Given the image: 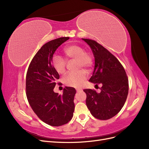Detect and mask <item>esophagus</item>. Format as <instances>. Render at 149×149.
<instances>
[{"label": "esophagus", "mask_w": 149, "mask_h": 149, "mask_svg": "<svg viewBox=\"0 0 149 149\" xmlns=\"http://www.w3.org/2000/svg\"><path fill=\"white\" fill-rule=\"evenodd\" d=\"M76 91H77V92H79L81 91H82V89L81 88H76Z\"/></svg>", "instance_id": "34e87169"}]
</instances>
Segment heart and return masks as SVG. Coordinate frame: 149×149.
I'll use <instances>...</instances> for the list:
<instances>
[{"label": "heart", "mask_w": 149, "mask_h": 149, "mask_svg": "<svg viewBox=\"0 0 149 149\" xmlns=\"http://www.w3.org/2000/svg\"><path fill=\"white\" fill-rule=\"evenodd\" d=\"M63 52L66 60L76 59V68H83L89 70L93 66L94 57L92 54L84 51V48L79 45L73 44L65 47ZM52 63L54 70L58 74H63L66 71V61L63 58L54 55L52 59ZM87 78V74L84 70H79L72 72L65 75L63 77V82L68 86L78 88L81 86Z\"/></svg>", "instance_id": "heart-1"}]
</instances>
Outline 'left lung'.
I'll return each instance as SVG.
<instances>
[{"label":"left lung","instance_id":"1","mask_svg":"<svg viewBox=\"0 0 149 149\" xmlns=\"http://www.w3.org/2000/svg\"><path fill=\"white\" fill-rule=\"evenodd\" d=\"M91 47L95 60L93 75L89 81L101 84V93L85 89L86 103L91 114L98 119L107 120L116 116L125 102L129 81L123 66L117 58L95 40L82 38Z\"/></svg>","mask_w":149,"mask_h":149}]
</instances>
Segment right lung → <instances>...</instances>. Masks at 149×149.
Here are the masks:
<instances>
[{
	"label": "right lung",
	"instance_id": "1",
	"mask_svg": "<svg viewBox=\"0 0 149 149\" xmlns=\"http://www.w3.org/2000/svg\"><path fill=\"white\" fill-rule=\"evenodd\" d=\"M70 37L51 40L42 47L31 60L26 75V95L31 109L40 119L52 126L68 123L74 111L76 89L65 87L63 94L53 91L59 79L52 59L54 53Z\"/></svg>",
	"mask_w": 149,
	"mask_h": 149
}]
</instances>
